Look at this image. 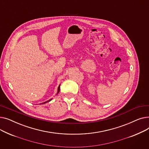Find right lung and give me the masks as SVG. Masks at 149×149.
<instances>
[{"label":"right lung","mask_w":149,"mask_h":149,"mask_svg":"<svg viewBox=\"0 0 149 149\" xmlns=\"http://www.w3.org/2000/svg\"><path fill=\"white\" fill-rule=\"evenodd\" d=\"M60 85L59 86H58V92H57V93H58V92H60ZM51 100H51H48V101H45V102H44V103H40V104H45V103H48V102H49V101H50Z\"/></svg>","instance_id":"obj_1"}]
</instances>
